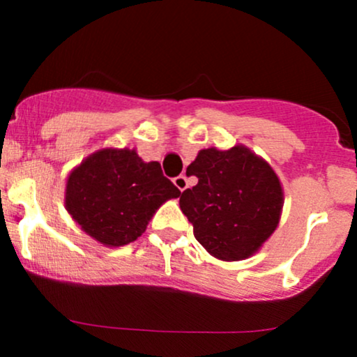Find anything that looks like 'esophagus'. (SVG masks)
<instances>
[{
  "label": "esophagus",
  "mask_w": 357,
  "mask_h": 357,
  "mask_svg": "<svg viewBox=\"0 0 357 357\" xmlns=\"http://www.w3.org/2000/svg\"><path fill=\"white\" fill-rule=\"evenodd\" d=\"M174 185L176 188L179 190V192H185L186 188H188V179H186V176H176L174 178Z\"/></svg>",
  "instance_id": "esophagus-1"
}]
</instances>
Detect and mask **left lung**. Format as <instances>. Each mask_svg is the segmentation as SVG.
I'll use <instances>...</instances> for the list:
<instances>
[{"label": "left lung", "mask_w": 357, "mask_h": 357, "mask_svg": "<svg viewBox=\"0 0 357 357\" xmlns=\"http://www.w3.org/2000/svg\"><path fill=\"white\" fill-rule=\"evenodd\" d=\"M199 183L179 195L193 235L221 261L254 255L280 222L283 190L271 165L247 146L200 150L188 165Z\"/></svg>", "instance_id": "obj_1"}]
</instances>
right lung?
Instances as JSON below:
<instances>
[{"label":"right lung","mask_w":357,"mask_h":357,"mask_svg":"<svg viewBox=\"0 0 357 357\" xmlns=\"http://www.w3.org/2000/svg\"><path fill=\"white\" fill-rule=\"evenodd\" d=\"M179 195L158 162H143L136 150L103 149L68 174L66 207L96 242L122 247L145 233L164 202Z\"/></svg>","instance_id":"1"}]
</instances>
